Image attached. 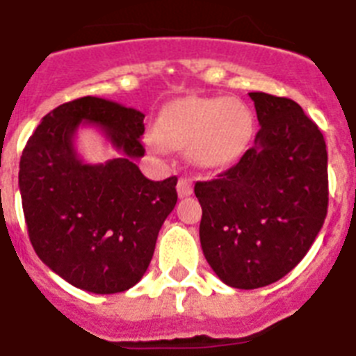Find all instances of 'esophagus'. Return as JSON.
<instances>
[{
  "label": "esophagus",
  "instance_id": "1",
  "mask_svg": "<svg viewBox=\"0 0 356 356\" xmlns=\"http://www.w3.org/2000/svg\"><path fill=\"white\" fill-rule=\"evenodd\" d=\"M193 192V183L190 177H181L177 183V193L179 197H188V195H192Z\"/></svg>",
  "mask_w": 356,
  "mask_h": 356
}]
</instances>
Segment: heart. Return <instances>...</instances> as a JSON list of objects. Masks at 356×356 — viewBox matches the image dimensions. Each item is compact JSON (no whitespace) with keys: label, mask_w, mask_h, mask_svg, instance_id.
Listing matches in <instances>:
<instances>
[{"label":"heart","mask_w":356,"mask_h":356,"mask_svg":"<svg viewBox=\"0 0 356 356\" xmlns=\"http://www.w3.org/2000/svg\"><path fill=\"white\" fill-rule=\"evenodd\" d=\"M256 118L248 106L228 97H188L159 113L149 146L186 149L201 168H225L236 163L254 137Z\"/></svg>","instance_id":"1"}]
</instances>
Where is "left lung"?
Returning a JSON list of instances; mask_svg holds the SVG:
<instances>
[{
    "instance_id": "obj_1",
    "label": "left lung",
    "mask_w": 356,
    "mask_h": 356,
    "mask_svg": "<svg viewBox=\"0 0 356 356\" xmlns=\"http://www.w3.org/2000/svg\"><path fill=\"white\" fill-rule=\"evenodd\" d=\"M259 131L239 163L195 183L199 238L208 265L236 289L278 282L307 254L327 216L322 131L285 97L248 93Z\"/></svg>"
}]
</instances>
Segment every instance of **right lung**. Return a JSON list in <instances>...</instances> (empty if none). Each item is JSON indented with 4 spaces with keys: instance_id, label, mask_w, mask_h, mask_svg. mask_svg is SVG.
Instances as JSON below:
<instances>
[{
    "instance_id": "add662e5",
    "label": "right lung",
    "mask_w": 356,
    "mask_h": 356,
    "mask_svg": "<svg viewBox=\"0 0 356 356\" xmlns=\"http://www.w3.org/2000/svg\"><path fill=\"white\" fill-rule=\"evenodd\" d=\"M97 123L121 155L86 165L72 140L79 124ZM144 115L98 97L47 113L19 161L29 238L53 273L95 294L128 291L146 273L159 230L177 203V177L149 181L143 157Z\"/></svg>"
}]
</instances>
